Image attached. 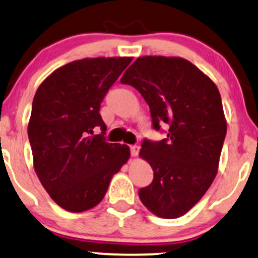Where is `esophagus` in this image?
I'll return each instance as SVG.
<instances>
[{
	"label": "esophagus",
	"instance_id": "esophagus-1",
	"mask_svg": "<svg viewBox=\"0 0 258 258\" xmlns=\"http://www.w3.org/2000/svg\"><path fill=\"white\" fill-rule=\"evenodd\" d=\"M139 150H140V147L138 145H133V146H130V154L133 157H136L139 154Z\"/></svg>",
	"mask_w": 258,
	"mask_h": 258
}]
</instances>
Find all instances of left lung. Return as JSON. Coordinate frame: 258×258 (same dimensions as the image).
I'll return each mask as SVG.
<instances>
[{
	"instance_id": "1",
	"label": "left lung",
	"mask_w": 258,
	"mask_h": 258,
	"mask_svg": "<svg viewBox=\"0 0 258 258\" xmlns=\"http://www.w3.org/2000/svg\"><path fill=\"white\" fill-rule=\"evenodd\" d=\"M120 82L147 102L154 130L168 128L163 140L142 141L140 156L154 172L139 197L158 217L177 219L201 201L217 174L227 133L219 89L182 57H138Z\"/></svg>"
}]
</instances>
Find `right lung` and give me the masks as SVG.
<instances>
[{
  "mask_svg": "<svg viewBox=\"0 0 258 258\" xmlns=\"http://www.w3.org/2000/svg\"><path fill=\"white\" fill-rule=\"evenodd\" d=\"M132 60H76L48 76L35 94L27 126L33 166L50 198L65 210L96 207L128 162L126 145L105 140L100 104ZM96 128L102 133L94 136Z\"/></svg>",
  "mask_w": 258,
  "mask_h": 258,
  "instance_id": "add662e5",
  "label": "right lung"
}]
</instances>
